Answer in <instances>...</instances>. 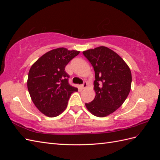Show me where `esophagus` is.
<instances>
[{
    "label": "esophagus",
    "mask_w": 160,
    "mask_h": 160,
    "mask_svg": "<svg viewBox=\"0 0 160 160\" xmlns=\"http://www.w3.org/2000/svg\"><path fill=\"white\" fill-rule=\"evenodd\" d=\"M87 86H88V83H87V82H84V83L81 85V88H82V89H85V88H87Z\"/></svg>",
    "instance_id": "34e87169"
}]
</instances>
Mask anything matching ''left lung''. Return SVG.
Here are the masks:
<instances>
[{
  "instance_id": "obj_1",
  "label": "left lung",
  "mask_w": 160,
  "mask_h": 160,
  "mask_svg": "<svg viewBox=\"0 0 160 160\" xmlns=\"http://www.w3.org/2000/svg\"><path fill=\"white\" fill-rule=\"evenodd\" d=\"M95 71L94 99L85 103L97 117H105L118 109L126 99L132 85V72L117 53L106 47L83 52Z\"/></svg>"
}]
</instances>
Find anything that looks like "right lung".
Masks as SVG:
<instances>
[{"mask_svg": "<svg viewBox=\"0 0 160 160\" xmlns=\"http://www.w3.org/2000/svg\"><path fill=\"white\" fill-rule=\"evenodd\" d=\"M79 53L58 48L45 53L31 67L28 92L37 109L48 117H56L64 111L71 93L77 91L69 83V75L65 68Z\"/></svg>", "mask_w": 160, "mask_h": 160, "instance_id": "1", "label": "right lung"}]
</instances>
